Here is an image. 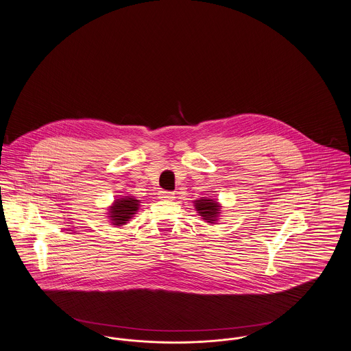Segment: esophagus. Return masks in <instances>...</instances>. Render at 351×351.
Returning <instances> with one entry per match:
<instances>
[{"label": "esophagus", "instance_id": "34e87169", "mask_svg": "<svg viewBox=\"0 0 351 351\" xmlns=\"http://www.w3.org/2000/svg\"><path fill=\"white\" fill-rule=\"evenodd\" d=\"M158 198L162 199V201H173V199H174V193L161 190V191L158 193Z\"/></svg>", "mask_w": 351, "mask_h": 351}]
</instances>
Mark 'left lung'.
Instances as JSON below:
<instances>
[{"mask_svg":"<svg viewBox=\"0 0 351 351\" xmlns=\"http://www.w3.org/2000/svg\"><path fill=\"white\" fill-rule=\"evenodd\" d=\"M195 210L198 211V214L202 217V219L207 223H215L218 221V217L221 214V207L219 203L215 202L214 199H208V198H199L197 201H194Z\"/></svg>","mask_w":351,"mask_h":351,"instance_id":"1","label":"left lung"}]
</instances>
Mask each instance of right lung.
I'll return each mask as SVG.
<instances>
[{
    "mask_svg": "<svg viewBox=\"0 0 351 351\" xmlns=\"http://www.w3.org/2000/svg\"><path fill=\"white\" fill-rule=\"evenodd\" d=\"M140 206V201L134 199L133 197H124L116 199L108 211L113 226H124L130 221V218L137 213Z\"/></svg>",
    "mask_w": 351,
    "mask_h": 351,
    "instance_id": "right-lung-1",
    "label": "right lung"
}]
</instances>
